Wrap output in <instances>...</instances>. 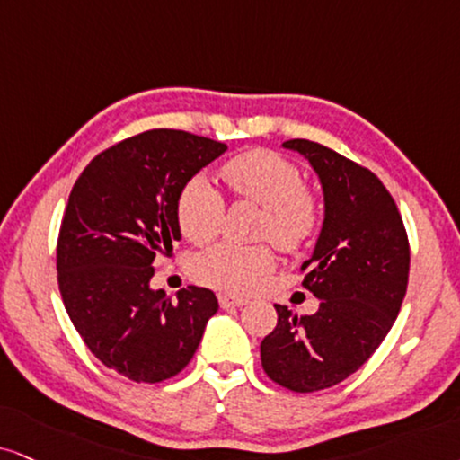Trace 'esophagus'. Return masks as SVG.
<instances>
[{"instance_id": "1", "label": "esophagus", "mask_w": 460, "mask_h": 460, "mask_svg": "<svg viewBox=\"0 0 460 460\" xmlns=\"http://www.w3.org/2000/svg\"><path fill=\"white\" fill-rule=\"evenodd\" d=\"M217 300H219V307L221 309L241 307V305H247L249 303L245 296H236V294H230V292H219L217 294Z\"/></svg>"}]
</instances>
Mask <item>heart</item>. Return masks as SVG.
<instances>
[{
    "instance_id": "obj_1",
    "label": "heart",
    "mask_w": 460,
    "mask_h": 460,
    "mask_svg": "<svg viewBox=\"0 0 460 460\" xmlns=\"http://www.w3.org/2000/svg\"><path fill=\"white\" fill-rule=\"evenodd\" d=\"M219 177L236 200L264 207L260 236L283 252H298L314 239L324 221V204L314 187L290 160L269 149L243 151L219 168ZM226 217V200L211 181L194 177L177 198L179 228L190 241L208 243L219 234ZM275 269L270 245L221 243L196 258V277L207 286L230 292L258 288Z\"/></svg>"
}]
</instances>
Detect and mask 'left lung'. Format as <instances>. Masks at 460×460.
Masks as SVG:
<instances>
[{"instance_id": "8db88e82", "label": "left lung", "mask_w": 460, "mask_h": 460, "mask_svg": "<svg viewBox=\"0 0 460 460\" xmlns=\"http://www.w3.org/2000/svg\"><path fill=\"white\" fill-rule=\"evenodd\" d=\"M322 181L326 215L315 252L300 266L320 298L314 315L275 305L277 326L260 345L264 373L292 393L332 388L379 348L407 292L410 241L396 202L371 170L314 140L283 143Z\"/></svg>"}]
</instances>
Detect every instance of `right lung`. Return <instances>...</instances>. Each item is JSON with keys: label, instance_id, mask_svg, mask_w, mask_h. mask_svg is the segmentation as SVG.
<instances>
[{"label": "right lung", "instance_id": "add662e5", "mask_svg": "<svg viewBox=\"0 0 460 460\" xmlns=\"http://www.w3.org/2000/svg\"><path fill=\"white\" fill-rule=\"evenodd\" d=\"M228 146L181 129H149L109 146L76 179L57 239L66 311L102 365L138 384L174 377L194 358L217 298L187 286L151 290L153 264L181 230L177 198Z\"/></svg>", "mask_w": 460, "mask_h": 460}]
</instances>
